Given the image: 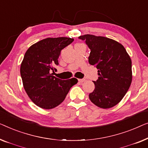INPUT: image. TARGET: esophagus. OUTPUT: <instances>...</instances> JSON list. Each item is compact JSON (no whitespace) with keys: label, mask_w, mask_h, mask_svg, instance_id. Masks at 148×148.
<instances>
[{"label":"esophagus","mask_w":148,"mask_h":148,"mask_svg":"<svg viewBox=\"0 0 148 148\" xmlns=\"http://www.w3.org/2000/svg\"><path fill=\"white\" fill-rule=\"evenodd\" d=\"M85 80H86V79H85V78L78 79V82H81V83H82V82H84Z\"/></svg>","instance_id":"obj_1"}]
</instances>
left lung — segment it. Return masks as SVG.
<instances>
[{"label":"left lung","instance_id":"1","mask_svg":"<svg viewBox=\"0 0 148 148\" xmlns=\"http://www.w3.org/2000/svg\"><path fill=\"white\" fill-rule=\"evenodd\" d=\"M78 39L85 41L90 49L88 62L98 69L99 78L89 99L97 107L109 109L125 95L132 83V60L125 47L113 39L92 35Z\"/></svg>","mask_w":148,"mask_h":148}]
</instances>
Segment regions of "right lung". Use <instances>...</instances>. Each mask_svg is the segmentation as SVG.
Masks as SVG:
<instances>
[{
	"label": "right lung",
	"mask_w": 148,
	"mask_h": 148,
	"mask_svg": "<svg viewBox=\"0 0 148 148\" xmlns=\"http://www.w3.org/2000/svg\"><path fill=\"white\" fill-rule=\"evenodd\" d=\"M70 37L47 38L32 45L21 65V76L27 94L38 107L50 109L65 99L76 78L61 80L51 74L56 72L58 58L64 48L73 42Z\"/></svg>",
	"instance_id": "right-lung-1"
}]
</instances>
